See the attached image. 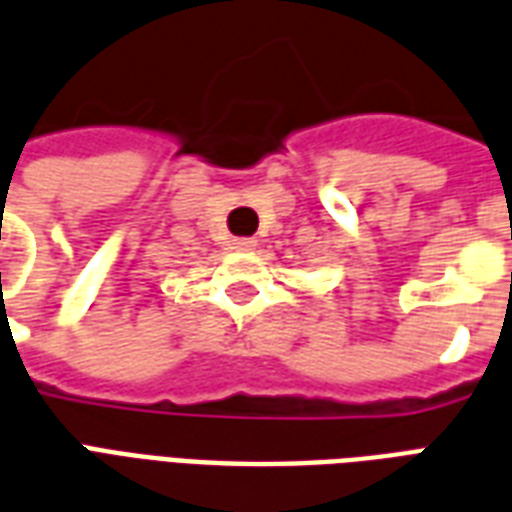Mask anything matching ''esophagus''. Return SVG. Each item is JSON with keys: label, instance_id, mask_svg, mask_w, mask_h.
<instances>
[{"label": "esophagus", "instance_id": "34e87169", "mask_svg": "<svg viewBox=\"0 0 512 512\" xmlns=\"http://www.w3.org/2000/svg\"><path fill=\"white\" fill-rule=\"evenodd\" d=\"M231 245H234L237 251H253V248H256V240H253V237H237Z\"/></svg>", "mask_w": 512, "mask_h": 512}]
</instances>
